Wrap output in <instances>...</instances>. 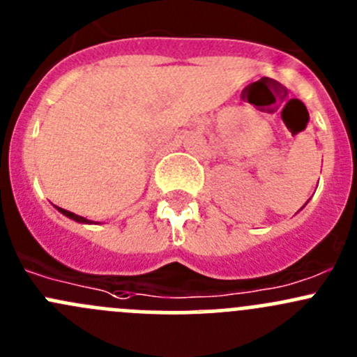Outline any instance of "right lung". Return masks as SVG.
Segmentation results:
<instances>
[{
    "label": "right lung",
    "instance_id": "1",
    "mask_svg": "<svg viewBox=\"0 0 357 357\" xmlns=\"http://www.w3.org/2000/svg\"><path fill=\"white\" fill-rule=\"evenodd\" d=\"M56 208H59V211L62 212L63 215H67V218L74 219V221H77V222H91V221H88V219H86V218H81V215L74 214V212H68V211H66V208H60V207H56Z\"/></svg>",
    "mask_w": 357,
    "mask_h": 357
}]
</instances>
